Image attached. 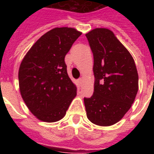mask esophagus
<instances>
[{
	"mask_svg": "<svg viewBox=\"0 0 154 154\" xmlns=\"http://www.w3.org/2000/svg\"><path fill=\"white\" fill-rule=\"evenodd\" d=\"M82 82H83V79H82V78H79V79H78V85H79L80 86L82 85Z\"/></svg>",
	"mask_w": 154,
	"mask_h": 154,
	"instance_id": "34e87169",
	"label": "esophagus"
}]
</instances>
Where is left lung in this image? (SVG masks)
I'll list each match as a JSON object with an SVG mask.
<instances>
[{
  "label": "left lung",
  "mask_w": 154,
  "mask_h": 154,
  "mask_svg": "<svg viewBox=\"0 0 154 154\" xmlns=\"http://www.w3.org/2000/svg\"><path fill=\"white\" fill-rule=\"evenodd\" d=\"M94 54V92L84 98L88 119L109 126L122 119L138 91V73L131 54L111 30L97 28L85 34Z\"/></svg>",
  "instance_id": "obj_1"
}]
</instances>
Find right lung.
Instances as JSON below:
<instances>
[{"mask_svg": "<svg viewBox=\"0 0 154 154\" xmlns=\"http://www.w3.org/2000/svg\"><path fill=\"white\" fill-rule=\"evenodd\" d=\"M81 35L73 28L53 29L37 40L20 63V94L30 112L42 122L62 119L77 95L65 57Z\"/></svg>", "mask_w": 154, "mask_h": 154, "instance_id": "right-lung-1", "label": "right lung"}]
</instances>
